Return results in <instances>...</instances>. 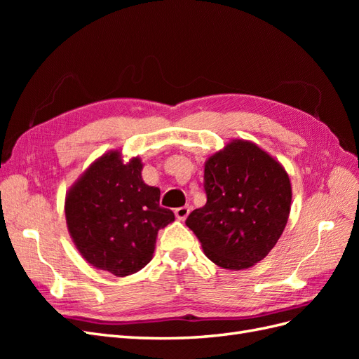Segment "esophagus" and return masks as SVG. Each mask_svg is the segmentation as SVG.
I'll return each mask as SVG.
<instances>
[{
	"instance_id": "34e87169",
	"label": "esophagus",
	"mask_w": 359,
	"mask_h": 359,
	"mask_svg": "<svg viewBox=\"0 0 359 359\" xmlns=\"http://www.w3.org/2000/svg\"><path fill=\"white\" fill-rule=\"evenodd\" d=\"M189 214H190L189 206H180V208L175 210V215H177L178 220H186Z\"/></svg>"
}]
</instances>
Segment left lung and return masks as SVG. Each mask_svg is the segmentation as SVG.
I'll return each mask as SVG.
<instances>
[{
	"mask_svg": "<svg viewBox=\"0 0 359 359\" xmlns=\"http://www.w3.org/2000/svg\"><path fill=\"white\" fill-rule=\"evenodd\" d=\"M206 203L187 217L203 253L220 268L260 262L283 233L292 202L286 169L252 140L232 139L205 161Z\"/></svg>",
	"mask_w": 359,
	"mask_h": 359,
	"instance_id": "left-lung-1",
	"label": "left lung"
}]
</instances>
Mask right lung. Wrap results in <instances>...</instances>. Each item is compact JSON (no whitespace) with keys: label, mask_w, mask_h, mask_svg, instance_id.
I'll list each match as a JSON object with an SVG mask.
<instances>
[{"label":"right lung","mask_w":359,"mask_h":359,"mask_svg":"<svg viewBox=\"0 0 359 359\" xmlns=\"http://www.w3.org/2000/svg\"><path fill=\"white\" fill-rule=\"evenodd\" d=\"M144 163L111 149L94 160L66 194L67 229L81 256L97 269L127 277L142 269L157 233L175 220L161 208L160 189L142 180Z\"/></svg>","instance_id":"obj_1"}]
</instances>
